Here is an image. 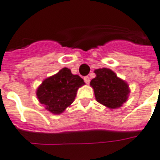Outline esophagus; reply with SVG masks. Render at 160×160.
Listing matches in <instances>:
<instances>
[{
  "label": "esophagus",
  "instance_id": "esophagus-1",
  "mask_svg": "<svg viewBox=\"0 0 160 160\" xmlns=\"http://www.w3.org/2000/svg\"><path fill=\"white\" fill-rule=\"evenodd\" d=\"M84 82H86L87 84H89V82H90V78H89V77H84Z\"/></svg>",
  "mask_w": 160,
  "mask_h": 160
}]
</instances>
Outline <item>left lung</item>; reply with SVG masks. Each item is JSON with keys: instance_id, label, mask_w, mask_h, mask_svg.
<instances>
[{"instance_id": "8db88e82", "label": "left lung", "mask_w": 160, "mask_h": 160, "mask_svg": "<svg viewBox=\"0 0 160 160\" xmlns=\"http://www.w3.org/2000/svg\"><path fill=\"white\" fill-rule=\"evenodd\" d=\"M94 72L96 78L92 79L90 86L93 88L96 100L109 109L122 107L131 92L128 83L109 68H98Z\"/></svg>"}]
</instances>
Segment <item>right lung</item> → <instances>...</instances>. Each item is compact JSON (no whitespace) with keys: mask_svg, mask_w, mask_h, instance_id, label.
I'll list each match as a JSON object with an SVG mask.
<instances>
[{"mask_svg":"<svg viewBox=\"0 0 160 160\" xmlns=\"http://www.w3.org/2000/svg\"><path fill=\"white\" fill-rule=\"evenodd\" d=\"M83 85L85 82L81 77L63 68L42 82L36 90L37 98L47 111L59 115L73 102L78 88Z\"/></svg>","mask_w":160,"mask_h":160,"instance_id":"1","label":"right lung"}]
</instances>
